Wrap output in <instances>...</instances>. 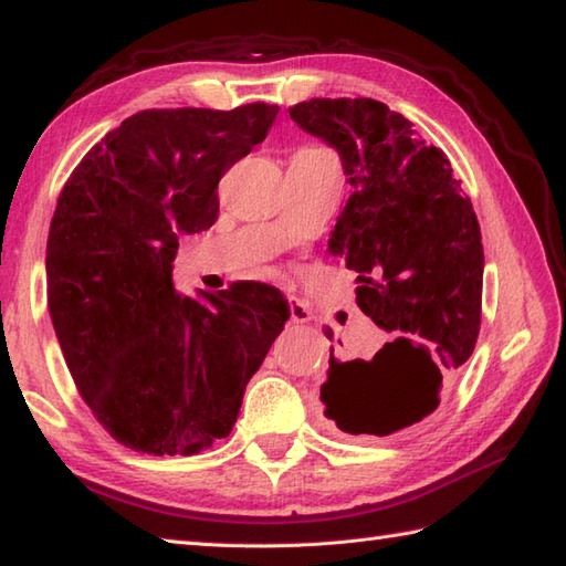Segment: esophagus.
Returning a JSON list of instances; mask_svg holds the SVG:
<instances>
[{"mask_svg": "<svg viewBox=\"0 0 566 566\" xmlns=\"http://www.w3.org/2000/svg\"><path fill=\"white\" fill-rule=\"evenodd\" d=\"M311 318H314V314H311V308L304 302L290 304V321L292 323H308Z\"/></svg>", "mask_w": 566, "mask_h": 566, "instance_id": "1", "label": "esophagus"}]
</instances>
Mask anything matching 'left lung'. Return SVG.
<instances>
[{"instance_id":"obj_1","label":"left lung","mask_w":566,"mask_h":566,"mask_svg":"<svg viewBox=\"0 0 566 566\" xmlns=\"http://www.w3.org/2000/svg\"><path fill=\"white\" fill-rule=\"evenodd\" d=\"M338 150L353 195L328 250L357 276V306L387 333L371 357L331 347L326 418L347 436H391L436 411L474 350L484 248L450 160L375 99H311L290 109Z\"/></svg>"}]
</instances>
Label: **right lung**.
<instances>
[{
    "instance_id": "right-lung-1",
    "label": "right lung",
    "mask_w": 566,
    "mask_h": 566,
    "mask_svg": "<svg viewBox=\"0 0 566 566\" xmlns=\"http://www.w3.org/2000/svg\"><path fill=\"white\" fill-rule=\"evenodd\" d=\"M280 106L150 109L106 134L57 197L48 308L82 399L126 448L195 454L231 432L284 321L274 286L175 290L179 235L219 216V179L264 140Z\"/></svg>"
}]
</instances>
